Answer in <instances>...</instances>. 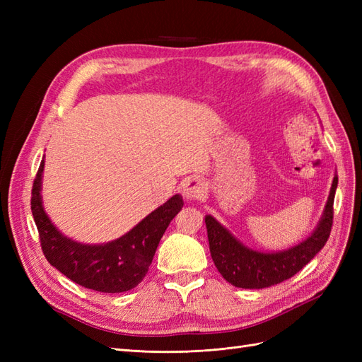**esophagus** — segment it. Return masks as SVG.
Listing matches in <instances>:
<instances>
[{"label":"esophagus","mask_w":362,"mask_h":362,"mask_svg":"<svg viewBox=\"0 0 362 362\" xmlns=\"http://www.w3.org/2000/svg\"><path fill=\"white\" fill-rule=\"evenodd\" d=\"M205 190V184L201 178L194 177V178H189L182 184V194L185 199H199L201 196L204 194Z\"/></svg>","instance_id":"34e87169"}]
</instances>
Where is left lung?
<instances>
[{
    "label": "left lung",
    "mask_w": 362,
    "mask_h": 362,
    "mask_svg": "<svg viewBox=\"0 0 362 362\" xmlns=\"http://www.w3.org/2000/svg\"><path fill=\"white\" fill-rule=\"evenodd\" d=\"M338 184L335 175L325 211L314 233L302 243L279 252H259L245 246L213 216H205L211 258L221 275L238 288H266L294 276L319 254L331 234L334 198Z\"/></svg>",
    "instance_id": "1"
}]
</instances>
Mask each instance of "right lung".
Returning a JSON list of instances; mask_svg holds the SVG:
<instances>
[{"label": "right lung", "mask_w": 362, "mask_h": 362, "mask_svg": "<svg viewBox=\"0 0 362 362\" xmlns=\"http://www.w3.org/2000/svg\"><path fill=\"white\" fill-rule=\"evenodd\" d=\"M42 160L31 190V211L43 255L52 267L78 286L101 293H122L139 286L156 255L160 240L184 205L175 194L131 231L104 245H83L63 235L42 205Z\"/></svg>", "instance_id": "1"}]
</instances>
